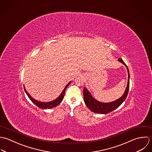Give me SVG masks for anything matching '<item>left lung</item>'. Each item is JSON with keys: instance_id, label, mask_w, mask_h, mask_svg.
Listing matches in <instances>:
<instances>
[{"instance_id": "1", "label": "left lung", "mask_w": 152, "mask_h": 152, "mask_svg": "<svg viewBox=\"0 0 152 152\" xmlns=\"http://www.w3.org/2000/svg\"><path fill=\"white\" fill-rule=\"evenodd\" d=\"M118 61H121L123 63L127 68L128 72V81L126 89L124 94L121 97L115 100L113 102L110 103H103L97 101L95 99H94L91 94V93L88 91L86 88H84L83 89V100L84 102L87 106V107L92 112L96 113H100V114H107L112 111L115 110L118 107H119L122 103L126 99L128 91L129 89V79H130V73L129 71V69L125 63L121 59V58H119Z\"/></svg>"}]
</instances>
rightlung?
I'll use <instances>...</instances> for the list:
<instances>
[{
    "mask_svg": "<svg viewBox=\"0 0 152 152\" xmlns=\"http://www.w3.org/2000/svg\"><path fill=\"white\" fill-rule=\"evenodd\" d=\"M71 82H69L64 88V89H63V91L61 92V95L55 100L52 101V102H39L38 100H36L34 99H33V97H31V95L28 93V91H26V90L24 86V90L26 92V94L28 95V96L29 97V98L30 99L31 101L34 104H36L37 107H39V108L43 109H51V108H53L56 106H57L58 105H59L61 103V102L63 100L64 96V93H65V91L66 89V88H67V86L70 84Z\"/></svg>",
    "mask_w": 152,
    "mask_h": 152,
    "instance_id": "1",
    "label": "right lung"
}]
</instances>
